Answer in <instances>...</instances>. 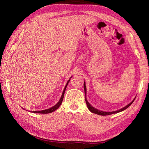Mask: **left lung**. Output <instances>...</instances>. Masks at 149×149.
<instances>
[{
  "instance_id": "8db88e82",
  "label": "left lung",
  "mask_w": 149,
  "mask_h": 149,
  "mask_svg": "<svg viewBox=\"0 0 149 149\" xmlns=\"http://www.w3.org/2000/svg\"><path fill=\"white\" fill-rule=\"evenodd\" d=\"M84 93H85V95H86V84H85V82H84ZM135 99H134V100L131 102H130L129 104H127L126 106L124 107L123 108H122V109H119L118 111H112V112H104V111H100V110H98L97 109H96V108H94V107H93L88 102V101H87V99L86 97L85 96V101H86V103L87 104V106H88V109L91 111V112H93V113H94V114H98V115H101V116H107V115H111V114H116V113H118V112H120L121 111H123L125 109H127V107H129L130 105L132 104L133 103L134 101L135 100Z\"/></svg>"
}]
</instances>
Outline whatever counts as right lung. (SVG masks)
Instances as JSON below:
<instances>
[{
    "mask_svg": "<svg viewBox=\"0 0 149 149\" xmlns=\"http://www.w3.org/2000/svg\"><path fill=\"white\" fill-rule=\"evenodd\" d=\"M71 78V77L70 78ZM70 81V79L68 81V82L65 86V87L64 88V90L63 91V93H62V95H61V98L60 99L59 101H58L57 102V104L56 105H55L54 106L49 108V109H45V110H42V111H32V112H33V113H39V114H48V113H51V112H53V111H55V110H56L58 107H59L61 105V104L63 101V97H64V94H65V90H66V88L68 86V84L69 81Z\"/></svg>",
    "mask_w": 149,
    "mask_h": 149,
    "instance_id": "add662e5",
    "label": "right lung"
}]
</instances>
